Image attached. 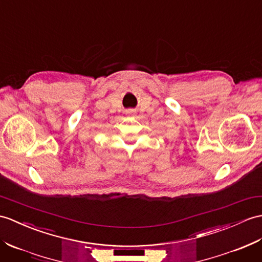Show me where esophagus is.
<instances>
[{
    "instance_id": "obj_1",
    "label": "esophagus",
    "mask_w": 262,
    "mask_h": 262,
    "mask_svg": "<svg viewBox=\"0 0 262 262\" xmlns=\"http://www.w3.org/2000/svg\"><path fill=\"white\" fill-rule=\"evenodd\" d=\"M126 115H127V116H134V115H135V112H134V111H127Z\"/></svg>"
}]
</instances>
